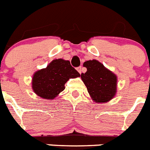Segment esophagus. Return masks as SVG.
<instances>
[{
    "label": "esophagus",
    "instance_id": "esophagus-1",
    "mask_svg": "<svg viewBox=\"0 0 150 150\" xmlns=\"http://www.w3.org/2000/svg\"><path fill=\"white\" fill-rule=\"evenodd\" d=\"M76 70H77V71L79 73V74H81V73H82V67H81V66H80V67H78L77 68H76Z\"/></svg>",
    "mask_w": 150,
    "mask_h": 150
}]
</instances>
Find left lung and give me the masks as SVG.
Here are the masks:
<instances>
[{"label": "left lung", "mask_w": 150, "mask_h": 150, "mask_svg": "<svg viewBox=\"0 0 150 150\" xmlns=\"http://www.w3.org/2000/svg\"><path fill=\"white\" fill-rule=\"evenodd\" d=\"M83 66L87 71L82 73L81 79L92 100L97 103H106L113 98L117 88L116 75L95 59L86 61Z\"/></svg>", "instance_id": "left-lung-1"}]
</instances>
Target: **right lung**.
<instances>
[{"mask_svg": "<svg viewBox=\"0 0 150 150\" xmlns=\"http://www.w3.org/2000/svg\"><path fill=\"white\" fill-rule=\"evenodd\" d=\"M80 74L71 65L69 61L55 59L46 68L34 73L32 88L34 93L44 99H54L64 90V84L71 78H76Z\"/></svg>", "mask_w": 150, "mask_h": 150, "instance_id": "add662e5", "label": "right lung"}]
</instances>
